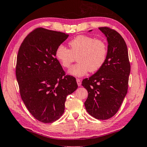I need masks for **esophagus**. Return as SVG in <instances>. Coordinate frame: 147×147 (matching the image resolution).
<instances>
[{
	"label": "esophagus",
	"instance_id": "obj_1",
	"mask_svg": "<svg viewBox=\"0 0 147 147\" xmlns=\"http://www.w3.org/2000/svg\"><path fill=\"white\" fill-rule=\"evenodd\" d=\"M77 81V84H78L79 86H80L81 85V79H76Z\"/></svg>",
	"mask_w": 147,
	"mask_h": 147
}]
</instances>
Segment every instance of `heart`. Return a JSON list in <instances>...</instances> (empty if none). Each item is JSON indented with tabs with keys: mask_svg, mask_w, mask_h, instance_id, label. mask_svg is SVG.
Instances as JSON below:
<instances>
[{
	"mask_svg": "<svg viewBox=\"0 0 147 147\" xmlns=\"http://www.w3.org/2000/svg\"><path fill=\"white\" fill-rule=\"evenodd\" d=\"M70 49L60 45L56 50V57L64 68H68L76 60L78 63L69 70V74L81 77L100 70L107 56V46L104 41L86 35L77 36L68 43Z\"/></svg>",
	"mask_w": 147,
	"mask_h": 147,
	"instance_id": "heart-1",
	"label": "heart"
}]
</instances>
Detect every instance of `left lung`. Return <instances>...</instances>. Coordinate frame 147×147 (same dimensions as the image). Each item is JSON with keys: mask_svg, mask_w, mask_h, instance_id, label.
I'll return each mask as SVG.
<instances>
[{"mask_svg": "<svg viewBox=\"0 0 147 147\" xmlns=\"http://www.w3.org/2000/svg\"><path fill=\"white\" fill-rule=\"evenodd\" d=\"M108 41L107 56L102 67L82 80L88 96L84 102L87 112L98 120H107L118 112L127 93L131 71L125 40L108 27H99Z\"/></svg>", "mask_w": 147, "mask_h": 147, "instance_id": "8db88e82", "label": "left lung"}]
</instances>
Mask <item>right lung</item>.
Returning <instances> with one entry per match:
<instances>
[{"label":"right lung","instance_id":"1","mask_svg":"<svg viewBox=\"0 0 147 147\" xmlns=\"http://www.w3.org/2000/svg\"><path fill=\"white\" fill-rule=\"evenodd\" d=\"M68 35L38 27L27 36L18 50L16 77L21 98L41 122L52 123L61 117L66 96L78 87L76 78L66 75L55 55Z\"/></svg>","mask_w":147,"mask_h":147}]
</instances>
